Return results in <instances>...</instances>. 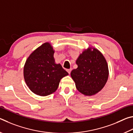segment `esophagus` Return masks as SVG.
<instances>
[{"instance_id":"obj_1","label":"esophagus","mask_w":133,"mask_h":133,"mask_svg":"<svg viewBox=\"0 0 133 133\" xmlns=\"http://www.w3.org/2000/svg\"><path fill=\"white\" fill-rule=\"evenodd\" d=\"M71 69L67 70V71L68 72V73H69V74H70V72H71Z\"/></svg>"}]
</instances>
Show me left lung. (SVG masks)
Returning <instances> with one entry per match:
<instances>
[{"label":"left lung","instance_id":"1","mask_svg":"<svg viewBox=\"0 0 133 133\" xmlns=\"http://www.w3.org/2000/svg\"><path fill=\"white\" fill-rule=\"evenodd\" d=\"M77 68L70 75L77 90L87 96L98 93L104 87L109 77L106 60L97 49L89 47L76 61Z\"/></svg>","mask_w":133,"mask_h":133}]
</instances>
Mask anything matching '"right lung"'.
<instances>
[{
	"label": "right lung",
	"mask_w": 133,
	"mask_h": 133,
	"mask_svg": "<svg viewBox=\"0 0 133 133\" xmlns=\"http://www.w3.org/2000/svg\"><path fill=\"white\" fill-rule=\"evenodd\" d=\"M54 53L50 43L46 42L30 54L24 64V81L29 89L38 96L53 93L60 80L69 75L61 64L56 63Z\"/></svg>",
	"instance_id": "right-lung-1"
}]
</instances>
